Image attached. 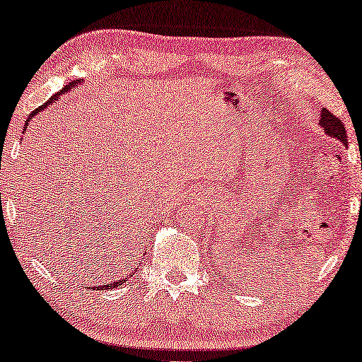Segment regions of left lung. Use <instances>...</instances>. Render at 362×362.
I'll return each mask as SVG.
<instances>
[{
    "label": "left lung",
    "mask_w": 362,
    "mask_h": 362,
    "mask_svg": "<svg viewBox=\"0 0 362 362\" xmlns=\"http://www.w3.org/2000/svg\"><path fill=\"white\" fill-rule=\"evenodd\" d=\"M320 127H323V130L326 135L338 138L341 143H344L348 146V136H346V130L343 122L339 118H336V115H333L329 110L323 108L320 115Z\"/></svg>",
    "instance_id": "obj_1"
}]
</instances>
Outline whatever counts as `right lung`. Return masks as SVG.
<instances>
[{
  "instance_id": "add662e5",
  "label": "right lung",
  "mask_w": 362,
  "mask_h": 362,
  "mask_svg": "<svg viewBox=\"0 0 362 362\" xmlns=\"http://www.w3.org/2000/svg\"><path fill=\"white\" fill-rule=\"evenodd\" d=\"M77 81H74V82H71V83H69V86H66V87H64L62 88V90L61 92H57L56 93V97H54V98H59V95H62V93H66V92H69V90H71V88L72 87H76L77 86ZM51 102L52 100H49L47 103H49V105H51ZM47 103H46V105H47ZM46 105H42L41 108H37V110H34L33 113H31V115H29V118H28V120H26V125H24V128H28V125H29V120H31V118L33 117H36L37 115V113H39V110H42V108H46ZM128 279H122V280H117V281H112V284H107V285H100V286H97V288L98 290H108V288H117V286L118 285H123V284H125V281H127Z\"/></svg>"
}]
</instances>
